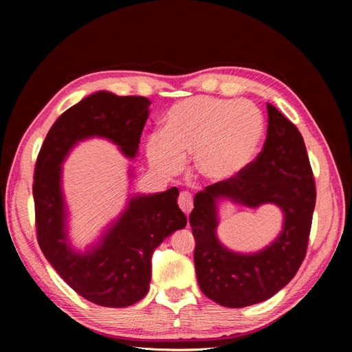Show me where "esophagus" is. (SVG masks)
Listing matches in <instances>:
<instances>
[{"instance_id":"1","label":"esophagus","mask_w":352,"mask_h":352,"mask_svg":"<svg viewBox=\"0 0 352 352\" xmlns=\"http://www.w3.org/2000/svg\"><path fill=\"white\" fill-rule=\"evenodd\" d=\"M177 204L179 207L182 208V211L185 212V214H189L190 210H192V195H190L189 192H186V190H184V192L179 194V198H177Z\"/></svg>"}]
</instances>
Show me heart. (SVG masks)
<instances>
[{
	"label": "heart",
	"mask_w": 352,
	"mask_h": 352,
	"mask_svg": "<svg viewBox=\"0 0 352 352\" xmlns=\"http://www.w3.org/2000/svg\"><path fill=\"white\" fill-rule=\"evenodd\" d=\"M264 132L263 113L254 102L197 95L170 107L163 131L148 138L146 155L157 172L172 176L194 153L202 177L225 182L254 162Z\"/></svg>",
	"instance_id": "obj_1"
}]
</instances>
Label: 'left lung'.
Here are the masks:
<instances>
[{"instance_id": "1", "label": "left lung", "mask_w": 352, "mask_h": 352, "mask_svg": "<svg viewBox=\"0 0 352 352\" xmlns=\"http://www.w3.org/2000/svg\"><path fill=\"white\" fill-rule=\"evenodd\" d=\"M267 113V138L258 157L236 177L199 190L189 216L198 285L210 300L229 308L269 300L289 283L305 258L311 230L316 184L304 140L272 104ZM221 197L250 208L269 201L280 206L281 235L254 254L228 250L215 235L217 202Z\"/></svg>"}]
</instances>
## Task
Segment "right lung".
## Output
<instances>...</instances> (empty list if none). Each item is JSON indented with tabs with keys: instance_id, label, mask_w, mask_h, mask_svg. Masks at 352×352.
I'll return each instance as SVG.
<instances>
[{
	"instance_id": "obj_1",
	"label": "right lung",
	"mask_w": 352,
	"mask_h": 352,
	"mask_svg": "<svg viewBox=\"0 0 352 352\" xmlns=\"http://www.w3.org/2000/svg\"><path fill=\"white\" fill-rule=\"evenodd\" d=\"M150 104L145 97L95 92L58 117L36 160L32 189L39 247L72 289L102 307L120 308L142 300L150 289L154 250L186 226V216L177 206V188L135 195L94 248L73 251L66 230L61 163L74 145L92 136L105 138L133 158Z\"/></svg>"
}]
</instances>
